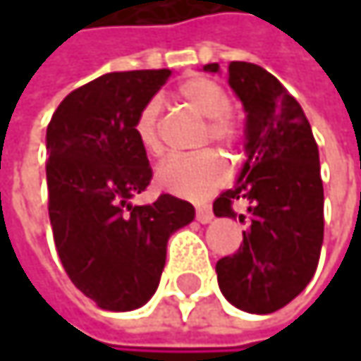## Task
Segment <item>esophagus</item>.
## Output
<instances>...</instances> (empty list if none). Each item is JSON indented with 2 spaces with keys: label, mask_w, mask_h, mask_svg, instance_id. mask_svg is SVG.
<instances>
[{
  "label": "esophagus",
  "mask_w": 361,
  "mask_h": 361,
  "mask_svg": "<svg viewBox=\"0 0 361 361\" xmlns=\"http://www.w3.org/2000/svg\"><path fill=\"white\" fill-rule=\"evenodd\" d=\"M196 219H198L200 224H211V221H213V213H211V209H207V207H198V209H196Z\"/></svg>",
  "instance_id": "34e87169"
}]
</instances>
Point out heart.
<instances>
[{
	"instance_id": "1",
	"label": "heart",
	"mask_w": 361,
	"mask_h": 361,
	"mask_svg": "<svg viewBox=\"0 0 361 361\" xmlns=\"http://www.w3.org/2000/svg\"><path fill=\"white\" fill-rule=\"evenodd\" d=\"M178 96L181 102L207 118L202 144L213 142L221 148H232L238 142L240 125L230 114L232 100L224 85L207 77H192L181 83ZM161 116L163 102L159 98H150L133 118V135L142 150L150 157H159L163 152ZM226 178L228 167L213 150H202L190 157H171L157 169V185L161 190L190 200H202L211 196Z\"/></svg>"
}]
</instances>
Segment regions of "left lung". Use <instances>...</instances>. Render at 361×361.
<instances>
[{
  "label": "left lung",
  "instance_id": "left-lung-1",
  "mask_svg": "<svg viewBox=\"0 0 361 361\" xmlns=\"http://www.w3.org/2000/svg\"><path fill=\"white\" fill-rule=\"evenodd\" d=\"M217 73L219 64H204ZM228 83L247 110V163L238 183L215 202L217 217H236L247 202L240 249L217 261L224 297L249 314H271L314 278L324 240V185L312 125L299 102L265 68L230 62ZM245 221V215H240Z\"/></svg>",
  "mask_w": 361,
  "mask_h": 361
}]
</instances>
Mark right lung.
I'll return each mask as SVG.
<instances>
[{
    "label": "right lung",
    "instance_id": "1",
    "mask_svg": "<svg viewBox=\"0 0 361 361\" xmlns=\"http://www.w3.org/2000/svg\"><path fill=\"white\" fill-rule=\"evenodd\" d=\"M171 77L169 68L106 73L75 92L47 125V211L58 257L98 307L131 312L157 290L169 236L194 219L171 194L133 207L152 169L133 118Z\"/></svg>",
    "mask_w": 361,
    "mask_h": 361
}]
</instances>
